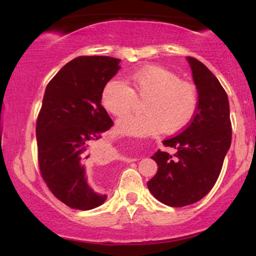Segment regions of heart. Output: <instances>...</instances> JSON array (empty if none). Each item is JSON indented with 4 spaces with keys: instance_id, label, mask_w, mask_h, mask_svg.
<instances>
[{
    "instance_id": "obj_1",
    "label": "heart",
    "mask_w": 256,
    "mask_h": 256,
    "mask_svg": "<svg viewBox=\"0 0 256 256\" xmlns=\"http://www.w3.org/2000/svg\"><path fill=\"white\" fill-rule=\"evenodd\" d=\"M127 84L110 79L101 92V104L114 116H124L138 102L144 100L141 115H128L118 121L124 135L146 138L166 129L169 134L183 130L198 110L199 96L194 84L158 65H146L127 76Z\"/></svg>"
}]
</instances>
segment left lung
Returning a JSON list of instances; mask_svg holds the SVG:
<instances>
[{"mask_svg":"<svg viewBox=\"0 0 256 256\" xmlns=\"http://www.w3.org/2000/svg\"><path fill=\"white\" fill-rule=\"evenodd\" d=\"M186 59L198 90V110L183 132L163 141L177 150L174 156L160 150L154 154L158 169L146 183L157 200L172 208L194 204L211 191L232 141L225 90L202 62Z\"/></svg>","mask_w":256,"mask_h":256,"instance_id":"left-lung-1","label":"left lung"}]
</instances>
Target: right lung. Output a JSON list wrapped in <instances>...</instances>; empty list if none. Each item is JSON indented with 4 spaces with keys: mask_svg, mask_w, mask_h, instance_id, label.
Here are the masks:
<instances>
[{
    "mask_svg": "<svg viewBox=\"0 0 256 256\" xmlns=\"http://www.w3.org/2000/svg\"><path fill=\"white\" fill-rule=\"evenodd\" d=\"M120 62L107 56L74 58L45 90L36 124L40 170L54 197L72 208L92 210L107 199L90 188L86 174L102 156L98 141L113 126L101 92Z\"/></svg>",
    "mask_w": 256,
    "mask_h": 256,
    "instance_id": "1",
    "label": "right lung"
}]
</instances>
